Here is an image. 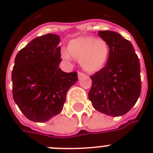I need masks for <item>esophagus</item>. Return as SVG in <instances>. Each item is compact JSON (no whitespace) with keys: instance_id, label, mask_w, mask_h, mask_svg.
Returning a JSON list of instances; mask_svg holds the SVG:
<instances>
[{"instance_id":"esophagus-1","label":"esophagus","mask_w":153,"mask_h":153,"mask_svg":"<svg viewBox=\"0 0 153 153\" xmlns=\"http://www.w3.org/2000/svg\"><path fill=\"white\" fill-rule=\"evenodd\" d=\"M78 76H79V79H81V78H88V76H86V74H83V73H82V72H79Z\"/></svg>"}]
</instances>
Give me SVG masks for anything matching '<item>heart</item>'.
Returning <instances> with one entry per match:
<instances>
[{
    "label": "heart",
    "mask_w": 153,
    "mask_h": 153,
    "mask_svg": "<svg viewBox=\"0 0 153 153\" xmlns=\"http://www.w3.org/2000/svg\"><path fill=\"white\" fill-rule=\"evenodd\" d=\"M109 55V48L106 41L94 37H79L69 42L67 50L62 48L61 56L66 61L71 57L79 60V63L87 72H96L106 63Z\"/></svg>",
    "instance_id": "1"
}]
</instances>
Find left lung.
<instances>
[{
  "label": "left lung",
  "instance_id": "left-lung-1",
  "mask_svg": "<svg viewBox=\"0 0 153 153\" xmlns=\"http://www.w3.org/2000/svg\"><path fill=\"white\" fill-rule=\"evenodd\" d=\"M109 45L105 66L91 76L88 97L96 110L108 116H122L130 110L141 91L140 67L137 55L128 39L113 31H99Z\"/></svg>",
  "mask_w": 153,
  "mask_h": 153
}]
</instances>
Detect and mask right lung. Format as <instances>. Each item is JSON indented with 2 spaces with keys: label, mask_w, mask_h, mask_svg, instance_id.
Returning <instances> with one entry per match:
<instances>
[{
  "label": "right lung",
  "mask_w": 153,
  "mask_h": 153,
  "mask_svg": "<svg viewBox=\"0 0 153 153\" xmlns=\"http://www.w3.org/2000/svg\"><path fill=\"white\" fill-rule=\"evenodd\" d=\"M59 42L55 34L36 37L15 58L13 97L30 121L44 122L59 114L67 91L78 80L77 72L66 73L59 68Z\"/></svg>",
  "instance_id": "1"
}]
</instances>
